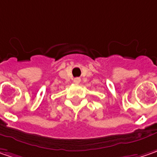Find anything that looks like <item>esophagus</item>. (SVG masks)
Masks as SVG:
<instances>
[{
  "mask_svg": "<svg viewBox=\"0 0 157 157\" xmlns=\"http://www.w3.org/2000/svg\"><path fill=\"white\" fill-rule=\"evenodd\" d=\"M80 81H81V79L80 78H75V80H74V82H75V83H79V82H80Z\"/></svg>",
  "mask_w": 157,
  "mask_h": 157,
  "instance_id": "obj_1",
  "label": "esophagus"
}]
</instances>
